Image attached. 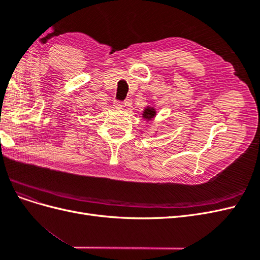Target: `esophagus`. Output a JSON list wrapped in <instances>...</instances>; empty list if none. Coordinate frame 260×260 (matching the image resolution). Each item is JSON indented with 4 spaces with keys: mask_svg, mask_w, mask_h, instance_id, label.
Listing matches in <instances>:
<instances>
[{
    "mask_svg": "<svg viewBox=\"0 0 260 260\" xmlns=\"http://www.w3.org/2000/svg\"><path fill=\"white\" fill-rule=\"evenodd\" d=\"M114 106L117 109H122L124 107V103H123V102H120V101H115L114 102Z\"/></svg>",
    "mask_w": 260,
    "mask_h": 260,
    "instance_id": "obj_1",
    "label": "esophagus"
}]
</instances>
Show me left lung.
<instances>
[{
  "label": "left lung",
  "instance_id": "8db88e82",
  "mask_svg": "<svg viewBox=\"0 0 260 260\" xmlns=\"http://www.w3.org/2000/svg\"><path fill=\"white\" fill-rule=\"evenodd\" d=\"M156 115V112H155V109L154 108H146L145 111L143 112V117L144 118H146V119H152V118L154 117Z\"/></svg>",
  "mask_w": 260,
  "mask_h": 260
}]
</instances>
